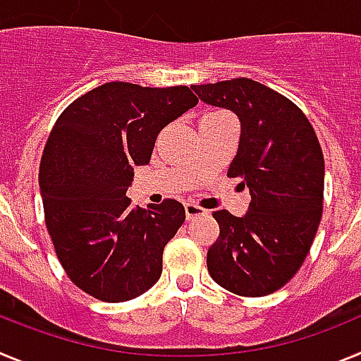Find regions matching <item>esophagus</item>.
Segmentation results:
<instances>
[{
	"mask_svg": "<svg viewBox=\"0 0 361 361\" xmlns=\"http://www.w3.org/2000/svg\"><path fill=\"white\" fill-rule=\"evenodd\" d=\"M184 209H186V219L191 220V219H197V216L204 215L206 213V209L200 208L199 204L195 202H186L184 204Z\"/></svg>",
	"mask_w": 361,
	"mask_h": 361,
	"instance_id": "1",
	"label": "esophagus"
}]
</instances>
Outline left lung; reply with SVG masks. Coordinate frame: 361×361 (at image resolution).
<instances>
[{
	"label": "left lung",
	"instance_id": "obj_1",
	"mask_svg": "<svg viewBox=\"0 0 361 361\" xmlns=\"http://www.w3.org/2000/svg\"><path fill=\"white\" fill-rule=\"evenodd\" d=\"M200 101L240 119L228 177H240L251 202L244 216L213 212L219 238L208 250L212 279L240 296L283 288L304 264L324 208V153L305 114L247 78L191 86Z\"/></svg>",
	"mask_w": 361,
	"mask_h": 361
}]
</instances>
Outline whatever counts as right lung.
<instances>
[{"instance_id": "add662e5", "label": "right lung", "mask_w": 361, "mask_h": 361, "mask_svg": "<svg viewBox=\"0 0 361 361\" xmlns=\"http://www.w3.org/2000/svg\"><path fill=\"white\" fill-rule=\"evenodd\" d=\"M199 99L188 86L148 88L111 81L57 117L39 164L44 224L68 279L103 302H126L161 279L162 251L186 219L166 199L130 204L133 166L152 157L164 126Z\"/></svg>"}]
</instances>
